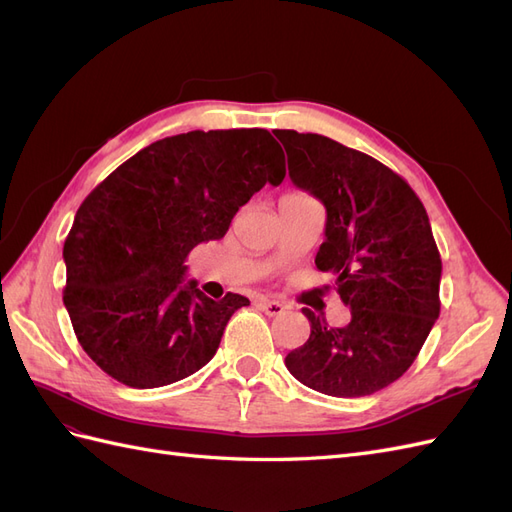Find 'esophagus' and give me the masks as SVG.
Listing matches in <instances>:
<instances>
[{"mask_svg":"<svg viewBox=\"0 0 512 512\" xmlns=\"http://www.w3.org/2000/svg\"><path fill=\"white\" fill-rule=\"evenodd\" d=\"M258 307H260L262 312H265L267 316H280V314H284L286 309H288L282 301H271V299H260V301H258Z\"/></svg>","mask_w":512,"mask_h":512,"instance_id":"34e87169","label":"esophagus"}]
</instances>
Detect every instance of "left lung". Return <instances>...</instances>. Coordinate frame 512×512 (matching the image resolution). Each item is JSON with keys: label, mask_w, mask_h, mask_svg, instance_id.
Returning a JSON list of instances; mask_svg holds the SVG:
<instances>
[{"label": "left lung", "mask_w": 512, "mask_h": 512, "mask_svg": "<svg viewBox=\"0 0 512 512\" xmlns=\"http://www.w3.org/2000/svg\"><path fill=\"white\" fill-rule=\"evenodd\" d=\"M290 179L327 209L316 267L335 275L350 322L303 307L309 339L290 374L333 397H365L401 378L440 316L442 260L421 198L389 166L320 134L275 130Z\"/></svg>", "instance_id": "left-lung-1"}]
</instances>
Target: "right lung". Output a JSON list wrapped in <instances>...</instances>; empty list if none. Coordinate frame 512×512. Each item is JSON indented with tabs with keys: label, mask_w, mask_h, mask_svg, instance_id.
<instances>
[{
	"label": "right lung",
	"mask_w": 512,
	"mask_h": 512,
	"mask_svg": "<svg viewBox=\"0 0 512 512\" xmlns=\"http://www.w3.org/2000/svg\"><path fill=\"white\" fill-rule=\"evenodd\" d=\"M286 160L260 128L162 138L113 170L74 215L64 243V305L76 339L108 376L156 389L192 376L220 346L245 297L209 299L183 262L215 241Z\"/></svg>",
	"instance_id": "right-lung-1"
}]
</instances>
